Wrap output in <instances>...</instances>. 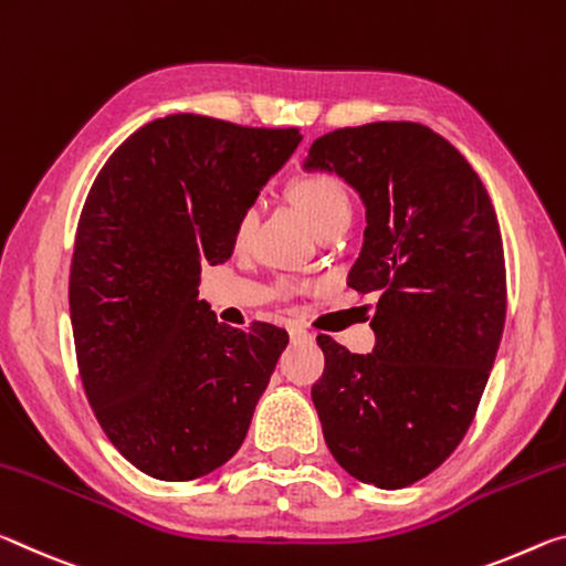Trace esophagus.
I'll return each instance as SVG.
<instances>
[{
	"label": "esophagus",
	"instance_id": "obj_1",
	"mask_svg": "<svg viewBox=\"0 0 566 566\" xmlns=\"http://www.w3.org/2000/svg\"><path fill=\"white\" fill-rule=\"evenodd\" d=\"M289 336H291V340H311V333L303 328H291Z\"/></svg>",
	"mask_w": 566,
	"mask_h": 566
}]
</instances>
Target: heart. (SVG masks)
I'll return each mask as SVG.
<instances>
[{
    "instance_id": "b5f03b06",
    "label": "heart",
    "mask_w": 566,
    "mask_h": 566,
    "mask_svg": "<svg viewBox=\"0 0 566 566\" xmlns=\"http://www.w3.org/2000/svg\"><path fill=\"white\" fill-rule=\"evenodd\" d=\"M289 192L295 206H298L305 218L313 222V228L323 235L333 228H346L350 220V196L346 185L340 182L333 172L313 170L293 178ZM258 222V206H248L235 222V240L243 243L250 238Z\"/></svg>"
}]
</instances>
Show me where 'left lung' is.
Instances as JSON below:
<instances>
[{"mask_svg": "<svg viewBox=\"0 0 566 566\" xmlns=\"http://www.w3.org/2000/svg\"><path fill=\"white\" fill-rule=\"evenodd\" d=\"M305 170L344 178L366 206L348 285L378 293L374 354L318 336L313 403L333 459L378 489L429 476L467 437L506 318L502 233L484 182L419 123L333 129Z\"/></svg>", "mask_w": 566, "mask_h": 566, "instance_id": "8db88e82", "label": "left lung"}]
</instances>
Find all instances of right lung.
I'll return each mask as SVG.
<instances>
[{"label": "right lung", "mask_w": 566, "mask_h": 566, "mask_svg": "<svg viewBox=\"0 0 566 566\" xmlns=\"http://www.w3.org/2000/svg\"><path fill=\"white\" fill-rule=\"evenodd\" d=\"M298 143V127L168 115L92 182L70 268L74 354L102 431L147 476H206L245 439L289 333L218 323L198 283Z\"/></svg>", "instance_id": "obj_1"}]
</instances>
